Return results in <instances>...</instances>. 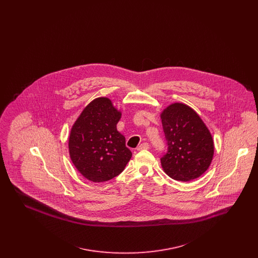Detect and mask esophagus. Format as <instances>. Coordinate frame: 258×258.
Returning a JSON list of instances; mask_svg holds the SVG:
<instances>
[{"mask_svg": "<svg viewBox=\"0 0 258 258\" xmlns=\"http://www.w3.org/2000/svg\"><path fill=\"white\" fill-rule=\"evenodd\" d=\"M149 144L148 143H142L137 147V151H142V150H148L149 149Z\"/></svg>", "mask_w": 258, "mask_h": 258, "instance_id": "1", "label": "esophagus"}]
</instances>
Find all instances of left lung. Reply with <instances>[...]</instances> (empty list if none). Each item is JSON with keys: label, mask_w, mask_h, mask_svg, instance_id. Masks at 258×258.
Instances as JSON below:
<instances>
[{"label": "left lung", "mask_w": 258, "mask_h": 258, "mask_svg": "<svg viewBox=\"0 0 258 258\" xmlns=\"http://www.w3.org/2000/svg\"><path fill=\"white\" fill-rule=\"evenodd\" d=\"M168 151L160 159L170 178L188 182L204 174L214 158L215 145L208 126L190 106L174 102L160 113Z\"/></svg>", "instance_id": "obj_1"}]
</instances>
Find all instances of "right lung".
<instances>
[{"instance_id":"1","label":"right lung","mask_w":258,"mask_h":258,"mask_svg":"<svg viewBox=\"0 0 258 258\" xmlns=\"http://www.w3.org/2000/svg\"><path fill=\"white\" fill-rule=\"evenodd\" d=\"M122 112L110 98L93 99L74 122L69 153L75 168L94 183L109 181L123 172L133 154L117 131Z\"/></svg>"}]
</instances>
